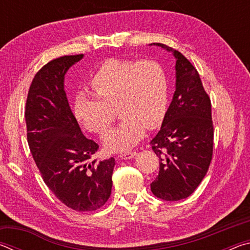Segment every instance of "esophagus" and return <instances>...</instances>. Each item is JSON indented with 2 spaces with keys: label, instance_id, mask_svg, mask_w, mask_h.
Instances as JSON below:
<instances>
[{
  "label": "esophagus",
  "instance_id": "obj_1",
  "mask_svg": "<svg viewBox=\"0 0 250 250\" xmlns=\"http://www.w3.org/2000/svg\"><path fill=\"white\" fill-rule=\"evenodd\" d=\"M135 155H137V152H135V151H130V152H125V153H122L119 156H120L122 160H130V159L134 158Z\"/></svg>",
  "mask_w": 250,
  "mask_h": 250
}]
</instances>
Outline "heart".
Instances as JSON below:
<instances>
[{"mask_svg":"<svg viewBox=\"0 0 250 250\" xmlns=\"http://www.w3.org/2000/svg\"><path fill=\"white\" fill-rule=\"evenodd\" d=\"M95 96L80 92L74 113L83 128L104 134L118 108L121 124L104 135L110 152H124L141 140L147 130L159 128L166 117L168 99L167 71L155 61L109 58L90 79Z\"/></svg>","mask_w":250,"mask_h":250,"instance_id":"obj_1","label":"heart"}]
</instances>
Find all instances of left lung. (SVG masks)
Wrapping results in <instances>:
<instances>
[{"label":"left lung","instance_id":"obj_1","mask_svg":"<svg viewBox=\"0 0 250 250\" xmlns=\"http://www.w3.org/2000/svg\"><path fill=\"white\" fill-rule=\"evenodd\" d=\"M153 45L174 55L176 83L162 126L151 140L160 159L151 191L161 200L180 201L195 191L209 167L214 145L210 99L188 58L164 44Z\"/></svg>","mask_w":250,"mask_h":250}]
</instances>
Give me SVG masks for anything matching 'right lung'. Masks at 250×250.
<instances>
[{"label": "right lung", "instance_id": "obj_1", "mask_svg": "<svg viewBox=\"0 0 250 250\" xmlns=\"http://www.w3.org/2000/svg\"><path fill=\"white\" fill-rule=\"evenodd\" d=\"M83 57L53 59L37 71L28 90L25 121L29 150L45 184L67 207L90 211L110 197L116 161L92 159L99 146L83 134L67 100L65 75Z\"/></svg>", "mask_w": 250, "mask_h": 250}]
</instances>
